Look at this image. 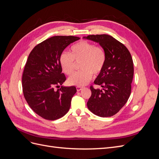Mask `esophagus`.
<instances>
[{
	"instance_id": "1",
	"label": "esophagus",
	"mask_w": 159,
	"mask_h": 159,
	"mask_svg": "<svg viewBox=\"0 0 159 159\" xmlns=\"http://www.w3.org/2000/svg\"><path fill=\"white\" fill-rule=\"evenodd\" d=\"M76 89H77V91H81V89H83V88L82 87H80V86H78V87H76Z\"/></svg>"
}]
</instances>
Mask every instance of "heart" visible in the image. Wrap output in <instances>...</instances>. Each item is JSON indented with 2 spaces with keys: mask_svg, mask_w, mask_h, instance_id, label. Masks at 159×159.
Listing matches in <instances>:
<instances>
[{
  "mask_svg": "<svg viewBox=\"0 0 159 159\" xmlns=\"http://www.w3.org/2000/svg\"><path fill=\"white\" fill-rule=\"evenodd\" d=\"M70 51L71 54L66 52L60 54V64L62 71L67 75H71L75 70V62L81 61L80 68L82 70L68 78L70 85L84 86L91 80L93 74L97 75L103 70L106 55L101 47L95 46L87 41H81L72 46Z\"/></svg>",
  "mask_w": 159,
  "mask_h": 159,
  "instance_id": "obj_1",
  "label": "heart"
}]
</instances>
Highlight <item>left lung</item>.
Returning <instances> with one entry per match:
<instances>
[{
	"label": "left lung",
	"mask_w": 159,
	"mask_h": 159,
	"mask_svg": "<svg viewBox=\"0 0 159 159\" xmlns=\"http://www.w3.org/2000/svg\"><path fill=\"white\" fill-rule=\"evenodd\" d=\"M83 38L99 43L106 55L103 68L94 81L102 88H90L91 95L88 107L99 117L113 116L124 106L131 95L134 73L131 55L122 43L109 35H89Z\"/></svg>",
	"instance_id": "obj_1"
}]
</instances>
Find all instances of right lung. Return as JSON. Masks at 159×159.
I'll use <instances>...</instances> for the list:
<instances>
[{
  "mask_svg": "<svg viewBox=\"0 0 159 159\" xmlns=\"http://www.w3.org/2000/svg\"><path fill=\"white\" fill-rule=\"evenodd\" d=\"M80 40L73 36H56L34 48L24 70L22 84L25 98L37 115L47 120L58 119L68 112L74 86L61 88L66 78L60 64V56L66 48Z\"/></svg>",
  "mask_w": 159,
  "mask_h": 159,
  "instance_id": "1",
  "label": "right lung"
}]
</instances>
